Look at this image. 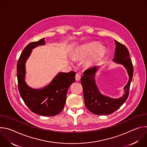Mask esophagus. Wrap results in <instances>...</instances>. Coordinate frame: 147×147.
Instances as JSON below:
<instances>
[{
    "instance_id": "1",
    "label": "esophagus",
    "mask_w": 147,
    "mask_h": 147,
    "mask_svg": "<svg viewBox=\"0 0 147 147\" xmlns=\"http://www.w3.org/2000/svg\"><path fill=\"white\" fill-rule=\"evenodd\" d=\"M75 78L76 81H80V78H81V76L79 74H76V76H75Z\"/></svg>"
}]
</instances>
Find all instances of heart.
<instances>
[{"instance_id": "1", "label": "heart", "mask_w": 147, "mask_h": 147, "mask_svg": "<svg viewBox=\"0 0 147 147\" xmlns=\"http://www.w3.org/2000/svg\"><path fill=\"white\" fill-rule=\"evenodd\" d=\"M98 48L99 49L98 50L96 53L91 59V61L98 60L105 55L107 53V49L104 47H100V44L98 42H96L89 43L82 47L78 51L77 55L81 57L87 56L94 53Z\"/></svg>"}]
</instances>
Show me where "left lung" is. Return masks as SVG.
<instances>
[{"label":"left lung","mask_w":147,"mask_h":147,"mask_svg":"<svg viewBox=\"0 0 147 147\" xmlns=\"http://www.w3.org/2000/svg\"><path fill=\"white\" fill-rule=\"evenodd\" d=\"M116 49L113 61L121 64L126 69L129 80L124 88L125 94L117 99L105 96L100 93L95 83V76L98 67L94 66L84 72L81 78L83 88L84 99L86 108L97 115H108L118 109L129 96L130 84L133 76V66L130 58V53L124 45L115 40Z\"/></svg>","instance_id":"obj_1"}]
</instances>
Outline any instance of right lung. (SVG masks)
Here are the masks:
<instances>
[{
  "label": "right lung",
  "mask_w": 147,
  "mask_h": 147,
  "mask_svg": "<svg viewBox=\"0 0 147 147\" xmlns=\"http://www.w3.org/2000/svg\"><path fill=\"white\" fill-rule=\"evenodd\" d=\"M45 45V38L30 43L23 51L17 65V76L20 94L28 108L34 113L44 116H53L63 109L67 90L75 82L76 72H60L47 86L33 89L25 82L26 60L32 49Z\"/></svg>",
  "instance_id": "obj_1"
}]
</instances>
